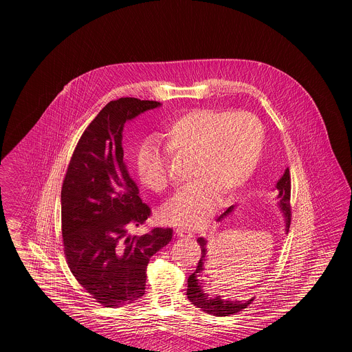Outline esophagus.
I'll use <instances>...</instances> for the list:
<instances>
[{
    "label": "esophagus",
    "mask_w": 352,
    "mask_h": 352,
    "mask_svg": "<svg viewBox=\"0 0 352 352\" xmlns=\"http://www.w3.org/2000/svg\"><path fill=\"white\" fill-rule=\"evenodd\" d=\"M175 234H178L179 237H183V239H191V237H193V234H192L190 231H187V230H184V228H181V227L175 228Z\"/></svg>",
    "instance_id": "obj_1"
}]
</instances>
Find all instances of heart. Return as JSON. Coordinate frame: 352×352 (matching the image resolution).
Wrapping results in <instances>:
<instances>
[{"label":"heart","instance_id":"obj_1","mask_svg":"<svg viewBox=\"0 0 352 352\" xmlns=\"http://www.w3.org/2000/svg\"><path fill=\"white\" fill-rule=\"evenodd\" d=\"M173 156L193 157L191 183L177 192L161 212L166 223L188 230L203 227L223 199L240 195L253 178L265 149V129L248 112L195 108L173 118L161 134ZM139 181L161 193L169 187V161L152 140L135 155Z\"/></svg>","mask_w":352,"mask_h":352}]
</instances>
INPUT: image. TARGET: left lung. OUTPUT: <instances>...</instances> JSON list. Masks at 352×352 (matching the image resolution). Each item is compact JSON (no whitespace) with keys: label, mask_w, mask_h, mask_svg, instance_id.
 <instances>
[{"label":"left lung","mask_w":352,"mask_h":352,"mask_svg":"<svg viewBox=\"0 0 352 352\" xmlns=\"http://www.w3.org/2000/svg\"><path fill=\"white\" fill-rule=\"evenodd\" d=\"M275 191L277 193V205L284 214L285 219V232H289V226H290V173L289 168L285 169L281 178L277 181L275 186ZM234 206H230L221 217H218V222H221L223 218H226L228 214L234 212ZM197 244L201 248V258L197 263L196 270L193 271L188 276V288H187V298L190 299L193 306L203 309L206 314H210L214 316H228L234 315L236 312H240L241 309H246L253 300V298L248 300H230V299H222L221 296H209L204 290L205 285V278L206 275V268L210 271V258L208 259V241L204 237L197 239Z\"/></svg>","instance_id":"8db88e82"}]
</instances>
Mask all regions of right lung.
<instances>
[{
	"instance_id": "1",
	"label": "right lung",
	"mask_w": 352,
	"mask_h": 352,
	"mask_svg": "<svg viewBox=\"0 0 352 352\" xmlns=\"http://www.w3.org/2000/svg\"><path fill=\"white\" fill-rule=\"evenodd\" d=\"M120 98L107 104L76 146L62 187V236L68 266L81 287L104 307L143 297L149 258L169 244L171 228L129 234L151 209L129 175L122 149L126 121L160 107Z\"/></svg>"
}]
</instances>
